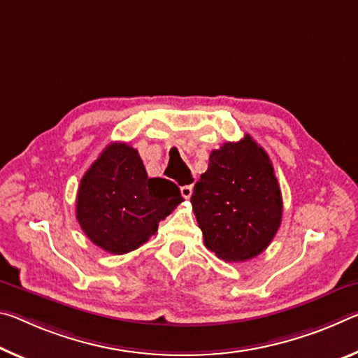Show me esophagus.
Wrapping results in <instances>:
<instances>
[{
  "label": "esophagus",
  "instance_id": "esophagus-1",
  "mask_svg": "<svg viewBox=\"0 0 358 358\" xmlns=\"http://www.w3.org/2000/svg\"><path fill=\"white\" fill-rule=\"evenodd\" d=\"M180 191H181V196H183L185 199H189L191 194H192V183H191V185H185V186H181Z\"/></svg>",
  "mask_w": 358,
  "mask_h": 358
}]
</instances>
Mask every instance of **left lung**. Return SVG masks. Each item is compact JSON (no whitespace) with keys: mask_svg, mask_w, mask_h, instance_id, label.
Listing matches in <instances>:
<instances>
[{"mask_svg":"<svg viewBox=\"0 0 358 358\" xmlns=\"http://www.w3.org/2000/svg\"><path fill=\"white\" fill-rule=\"evenodd\" d=\"M203 243L228 263L264 252L282 221V194L272 162L250 135L213 150L191 196Z\"/></svg>","mask_w":358,"mask_h":358,"instance_id":"8db88e82","label":"left lung"}]
</instances>
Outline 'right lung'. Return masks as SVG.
I'll list each match as a JSON object with an SVG mask.
<instances>
[{
	"mask_svg": "<svg viewBox=\"0 0 358 358\" xmlns=\"http://www.w3.org/2000/svg\"><path fill=\"white\" fill-rule=\"evenodd\" d=\"M183 202L178 186L150 178L138 151L111 143L84 173L76 218L95 245L113 255L129 253L156 234L159 221Z\"/></svg>",
	"mask_w": 358,
	"mask_h": 358,
	"instance_id": "add662e5",
	"label": "right lung"
}]
</instances>
